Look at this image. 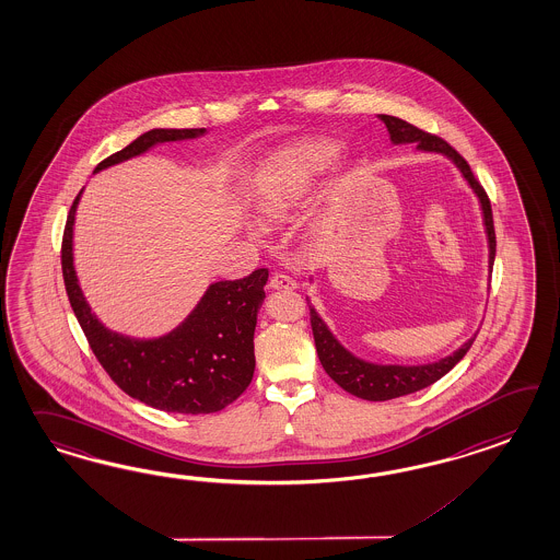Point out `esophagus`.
I'll return each instance as SVG.
<instances>
[{
  "label": "esophagus",
  "instance_id": "obj_1",
  "mask_svg": "<svg viewBox=\"0 0 560 560\" xmlns=\"http://www.w3.org/2000/svg\"><path fill=\"white\" fill-rule=\"evenodd\" d=\"M268 287L272 288V290H294L296 282H294V278H290L288 273L276 272L272 273Z\"/></svg>",
  "mask_w": 560,
  "mask_h": 560
}]
</instances>
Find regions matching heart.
<instances>
[{"mask_svg":"<svg viewBox=\"0 0 560 560\" xmlns=\"http://www.w3.org/2000/svg\"><path fill=\"white\" fill-rule=\"evenodd\" d=\"M337 147L325 141H299L278 149L264 161L252 191V206L260 220L282 222L311 196L314 185L332 167ZM249 234H260V228L247 225Z\"/></svg>","mask_w":560,"mask_h":560,"instance_id":"1","label":"heart"}]
</instances>
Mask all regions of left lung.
Here are the masks:
<instances>
[{
  "instance_id": "left-lung-1",
  "label": "left lung",
  "mask_w": 560,
  "mask_h": 560,
  "mask_svg": "<svg viewBox=\"0 0 560 560\" xmlns=\"http://www.w3.org/2000/svg\"><path fill=\"white\" fill-rule=\"evenodd\" d=\"M378 118L385 122L389 130L390 143L405 144L417 143L419 151L425 153H442L447 156L455 167L462 173V177L468 182L471 191L478 197L481 208V218L486 225V237H488V268L492 272L495 258V234L494 220H492V208L490 199L486 196L483 187L476 182L474 173L469 170L468 161L455 151L454 147L445 143L440 137L430 135L425 130L417 129L409 125L404 118L390 117V115H378ZM311 325H313L314 345L318 359L325 366L328 377L332 378L337 385H340L347 393L354 397H361L366 401H389L395 397H404L409 393L425 389L433 385L435 381L450 373L455 364L464 359V354L469 351L474 338L464 342L457 351L443 357L435 363L428 364H377L363 361L354 357L351 351H347L338 338L330 332L320 314L311 306Z\"/></svg>"
}]
</instances>
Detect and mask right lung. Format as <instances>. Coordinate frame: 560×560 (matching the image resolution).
Returning a JSON list of instances; mask_svg holds the SVG:
<instances>
[{
	"mask_svg": "<svg viewBox=\"0 0 560 560\" xmlns=\"http://www.w3.org/2000/svg\"><path fill=\"white\" fill-rule=\"evenodd\" d=\"M206 129H153L106 156L94 173L143 155L155 144L187 141ZM80 191L66 220L62 273L70 306L79 318L92 352L120 389L141 404L167 413L201 416L234 404L254 377V330L266 299L268 270L260 268L242 280L209 284L196 308L171 332L132 338L106 328L82 294L74 270V218Z\"/></svg>",
	"mask_w": 560,
	"mask_h": 560,
	"instance_id": "1",
	"label": "right lung"
}]
</instances>
